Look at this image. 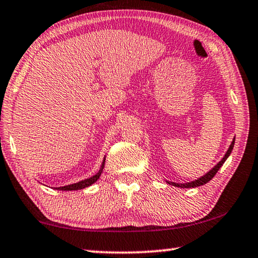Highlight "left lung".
Segmentation results:
<instances>
[{"mask_svg":"<svg viewBox=\"0 0 258 258\" xmlns=\"http://www.w3.org/2000/svg\"><path fill=\"white\" fill-rule=\"evenodd\" d=\"M234 142H235V139H233L232 144H230V146H229L227 153L225 154V156L222 157V160L220 161V162H219V163L217 164V166H215L213 169H211V170H210L209 172H207L206 175L202 176L201 178L196 179V180H194V182L185 183V184H178V183H174V182H168V183L171 184V185H174V186H177V187H196V186L204 185V184H206L207 182H210V180L214 177L215 174H217L218 170H219V169H220V167L222 166V164L225 163V161L227 160V157L230 155V153H232L233 147H234Z\"/></svg>","mask_w":258,"mask_h":258,"instance_id":"8db88e82","label":"left lung"}]
</instances>
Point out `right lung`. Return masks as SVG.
<instances>
[{"label": "right lung", "instance_id": "1", "mask_svg": "<svg viewBox=\"0 0 258 258\" xmlns=\"http://www.w3.org/2000/svg\"><path fill=\"white\" fill-rule=\"evenodd\" d=\"M104 163H105V159L104 161H103L102 163V167L101 169H99V171L97 172V174L92 176V177L90 178H87L84 180H81V182L79 183H74V184H69V185H66V186H61V187H57L56 190H62V191H73V190H81V189H84V187L89 186L91 185V184H94L96 180H97L99 178V176H101L102 174V170L103 168H104Z\"/></svg>", "mask_w": 258, "mask_h": 258}]
</instances>
